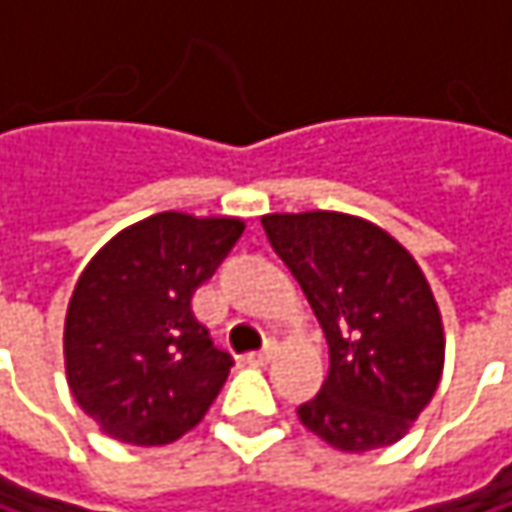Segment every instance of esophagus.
<instances>
[{
	"label": "esophagus",
	"instance_id": "34e87169",
	"mask_svg": "<svg viewBox=\"0 0 512 512\" xmlns=\"http://www.w3.org/2000/svg\"><path fill=\"white\" fill-rule=\"evenodd\" d=\"M269 358H272V344H266L263 350H255V353H246L249 364H266Z\"/></svg>",
	"mask_w": 512,
	"mask_h": 512
}]
</instances>
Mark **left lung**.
Segmentation results:
<instances>
[{
  "label": "left lung",
  "instance_id": "1",
  "mask_svg": "<svg viewBox=\"0 0 512 512\" xmlns=\"http://www.w3.org/2000/svg\"><path fill=\"white\" fill-rule=\"evenodd\" d=\"M260 225L329 344V376L296 409L299 421L338 451L394 445L433 400L445 364L442 317L421 266L347 213H272Z\"/></svg>",
  "mask_w": 512,
  "mask_h": 512
}]
</instances>
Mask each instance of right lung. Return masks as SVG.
Listing matches in <instances>:
<instances>
[{"label": "right lung", "instance_id": "right-lung-1", "mask_svg": "<svg viewBox=\"0 0 512 512\" xmlns=\"http://www.w3.org/2000/svg\"><path fill=\"white\" fill-rule=\"evenodd\" d=\"M240 219L156 213L112 237L76 281L64 320L67 382L124 445H168L222 391L234 356L195 317V290L243 234Z\"/></svg>", "mask_w": 512, "mask_h": 512}]
</instances>
